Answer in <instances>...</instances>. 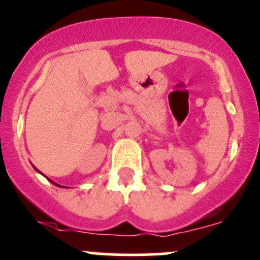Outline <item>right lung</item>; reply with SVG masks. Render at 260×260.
I'll use <instances>...</instances> for the list:
<instances>
[{"label": "right lung", "instance_id": "add662e5", "mask_svg": "<svg viewBox=\"0 0 260 260\" xmlns=\"http://www.w3.org/2000/svg\"><path fill=\"white\" fill-rule=\"evenodd\" d=\"M35 169H36V171H37V172H38V173H41V172H40V171H38V169H37V168H36V167H35ZM48 180H50V182H52V180H51V179H48ZM52 183H53V184H54V185H58V187H62V185H59V184H57V183H54V182H52Z\"/></svg>", "mask_w": 260, "mask_h": 260}]
</instances>
